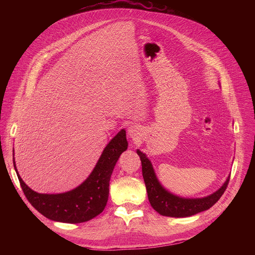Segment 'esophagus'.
I'll use <instances>...</instances> for the list:
<instances>
[{
	"label": "esophagus",
	"instance_id": "1",
	"mask_svg": "<svg viewBox=\"0 0 255 255\" xmlns=\"http://www.w3.org/2000/svg\"><path fill=\"white\" fill-rule=\"evenodd\" d=\"M141 128L138 125H131L128 128V135L130 136V138H132L133 140H138L141 136Z\"/></svg>",
	"mask_w": 255,
	"mask_h": 255
}]
</instances>
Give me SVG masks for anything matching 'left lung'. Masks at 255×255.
Wrapping results in <instances>:
<instances>
[{"label":"left lung","instance_id":"8db88e82","mask_svg":"<svg viewBox=\"0 0 255 255\" xmlns=\"http://www.w3.org/2000/svg\"><path fill=\"white\" fill-rule=\"evenodd\" d=\"M142 164V175L146 186L147 196L151 207L160 215L174 218L190 217L206 211L214 206L224 194L230 180L227 177L224 185L210 196L198 199H186L177 197L166 191L158 181L150 160L143 152L137 149Z\"/></svg>","mask_w":255,"mask_h":255}]
</instances>
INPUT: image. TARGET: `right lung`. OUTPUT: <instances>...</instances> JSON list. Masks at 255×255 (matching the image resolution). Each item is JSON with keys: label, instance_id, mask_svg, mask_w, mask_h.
Segmentation results:
<instances>
[{"label": "right lung", "instance_id": "obj_1", "mask_svg": "<svg viewBox=\"0 0 255 255\" xmlns=\"http://www.w3.org/2000/svg\"><path fill=\"white\" fill-rule=\"evenodd\" d=\"M128 147L126 131L122 129L105 147L94 170L78 188L62 194H39L31 190L21 178V188L29 203L52 221L77 224L87 222L101 214L108 202L110 178L116 162Z\"/></svg>", "mask_w": 255, "mask_h": 255}]
</instances>
